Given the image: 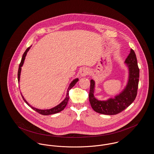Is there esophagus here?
Returning a JSON list of instances; mask_svg holds the SVG:
<instances>
[{"label": "esophagus", "instance_id": "1", "mask_svg": "<svg viewBox=\"0 0 154 154\" xmlns=\"http://www.w3.org/2000/svg\"><path fill=\"white\" fill-rule=\"evenodd\" d=\"M90 73V70H88V68H83L82 69L81 72H80V75L81 77H85L89 74Z\"/></svg>", "mask_w": 154, "mask_h": 154}]
</instances>
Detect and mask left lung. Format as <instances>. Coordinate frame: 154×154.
Here are the masks:
<instances>
[{
    "label": "left lung",
    "mask_w": 154,
    "mask_h": 154,
    "mask_svg": "<svg viewBox=\"0 0 154 154\" xmlns=\"http://www.w3.org/2000/svg\"><path fill=\"white\" fill-rule=\"evenodd\" d=\"M128 69V79L126 87L114 98L106 100H98L94 97L95 82L91 80L89 100L91 106L97 113L107 115H116L128 106L135 100L137 94L140 70L134 51L131 49L130 53L125 60Z\"/></svg>",
    "instance_id": "obj_1"
}]
</instances>
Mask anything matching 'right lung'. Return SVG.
I'll use <instances>...</instances> for the list:
<instances>
[{
    "label": "right lung",
    "mask_w": 154,
    "mask_h": 154,
    "mask_svg": "<svg viewBox=\"0 0 154 154\" xmlns=\"http://www.w3.org/2000/svg\"><path fill=\"white\" fill-rule=\"evenodd\" d=\"M32 46V45L30 46L29 47H28L27 49L26 50L25 52L24 53V54L23 55V57H22V59H21V62L20 63L19 65V67H18V82H20V74H21V67L23 66L24 62V60H25V58H26V56L27 55L28 51L29 50V49L31 48V47ZM79 81V79H74V80H72V82L70 84V85L67 89V94H66V97L65 98V99L60 103L58 105L54 106V108H53L49 109H36L34 107H32L31 105H30L27 102V100L24 99V97L21 94V96H22V98L23 100H24V102L27 104L29 106H30L31 108L32 109H34L35 111L37 112L38 113L41 114V115H52V114H54V113H59L60 112H61L62 110H63L65 108V107L66 106L67 104V102L69 101V92L70 90L72 88L75 84L77 83V82H78Z\"/></svg>",
    "instance_id": "add662e5"
}]
</instances>
